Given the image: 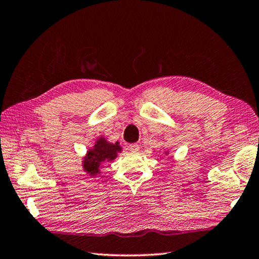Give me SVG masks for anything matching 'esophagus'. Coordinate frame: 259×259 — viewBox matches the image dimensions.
Listing matches in <instances>:
<instances>
[{"instance_id":"obj_1","label":"esophagus","mask_w":259,"mask_h":259,"mask_svg":"<svg viewBox=\"0 0 259 259\" xmlns=\"http://www.w3.org/2000/svg\"><path fill=\"white\" fill-rule=\"evenodd\" d=\"M129 150L131 152H138L139 151V146L137 145V144H131V145H129Z\"/></svg>"}]
</instances>
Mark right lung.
Instances as JSON below:
<instances>
[{
	"label": "right lung",
	"mask_w": 259,
	"mask_h": 259,
	"mask_svg": "<svg viewBox=\"0 0 259 259\" xmlns=\"http://www.w3.org/2000/svg\"><path fill=\"white\" fill-rule=\"evenodd\" d=\"M121 151L119 143L112 144L106 142L105 138H99L96 142L94 148L88 152L84 161H83V168L91 176L99 174V166L105 162L113 161L117 155V152Z\"/></svg>",
	"instance_id": "right-lung-1"
}]
</instances>
